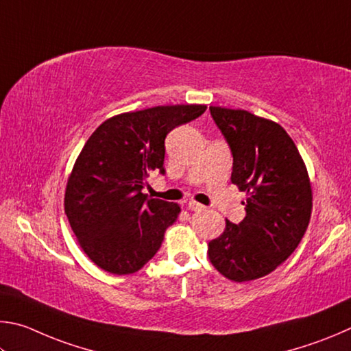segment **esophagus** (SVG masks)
<instances>
[{
	"label": "esophagus",
	"instance_id": "esophagus-1",
	"mask_svg": "<svg viewBox=\"0 0 351 351\" xmlns=\"http://www.w3.org/2000/svg\"><path fill=\"white\" fill-rule=\"evenodd\" d=\"M188 208H189V210H193V211H202V210H205L204 205H200V204H197V202H194V200H189V202H188Z\"/></svg>",
	"mask_w": 351,
	"mask_h": 351
}]
</instances>
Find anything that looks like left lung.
Returning <instances> with one entry per match:
<instances>
[{
  "label": "left lung",
  "instance_id": "1",
  "mask_svg": "<svg viewBox=\"0 0 351 351\" xmlns=\"http://www.w3.org/2000/svg\"><path fill=\"white\" fill-rule=\"evenodd\" d=\"M210 112L231 149V182L248 197L245 219L226 220L208 256L225 278L254 280L274 271L302 241L311 216L308 172L278 123L242 109L210 106Z\"/></svg>",
  "mask_w": 351,
  "mask_h": 351
}]
</instances>
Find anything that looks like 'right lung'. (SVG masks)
Returning a JSON list of instances; mask_svg holds the SVG:
<instances>
[{"mask_svg": "<svg viewBox=\"0 0 351 351\" xmlns=\"http://www.w3.org/2000/svg\"><path fill=\"white\" fill-rule=\"evenodd\" d=\"M205 104L156 106L103 121L73 165L64 211L80 247L112 274H131L162 247L180 206L143 194L151 171L165 174V138Z\"/></svg>", "mask_w": 351, "mask_h": 351, "instance_id": "right-lung-1", "label": "right lung"}]
</instances>
